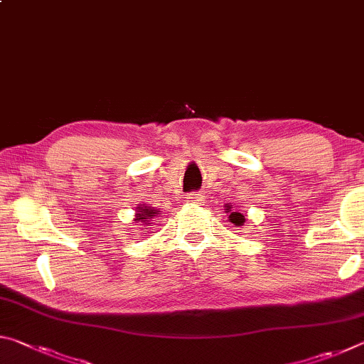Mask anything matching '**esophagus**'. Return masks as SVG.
Instances as JSON below:
<instances>
[{
  "mask_svg": "<svg viewBox=\"0 0 364 364\" xmlns=\"http://www.w3.org/2000/svg\"><path fill=\"white\" fill-rule=\"evenodd\" d=\"M200 200H202V194L200 193L189 194V202H200Z\"/></svg>",
  "mask_w": 364,
  "mask_h": 364,
  "instance_id": "obj_1",
  "label": "esophagus"
}]
</instances>
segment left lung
<instances>
[{
	"label": "left lung",
	"mask_w": 364,
	"mask_h": 364,
	"mask_svg": "<svg viewBox=\"0 0 364 364\" xmlns=\"http://www.w3.org/2000/svg\"><path fill=\"white\" fill-rule=\"evenodd\" d=\"M231 208V207H230ZM230 208H226L228 212H230ZM230 218H231V221L232 223H236V225H242V221H244V217L239 212H232L231 215H230Z\"/></svg>",
	"instance_id": "left-lung-1"
}]
</instances>
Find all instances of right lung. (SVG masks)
I'll list each match as a JSON object with an SVG mask.
<instances>
[{"instance_id": "obj_1", "label": "right lung", "mask_w": 364, "mask_h": 364, "mask_svg": "<svg viewBox=\"0 0 364 364\" xmlns=\"http://www.w3.org/2000/svg\"><path fill=\"white\" fill-rule=\"evenodd\" d=\"M157 215V212L154 210V208L151 207H138V213H136V218H134V221H141V223H146L149 225V218H154Z\"/></svg>"}]
</instances>
